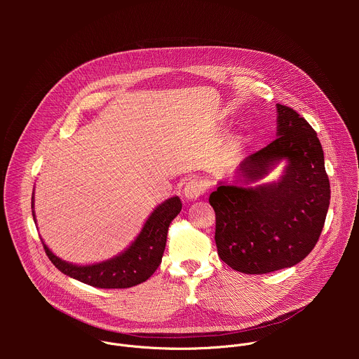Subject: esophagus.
Segmentation results:
<instances>
[{"mask_svg": "<svg viewBox=\"0 0 359 359\" xmlns=\"http://www.w3.org/2000/svg\"><path fill=\"white\" fill-rule=\"evenodd\" d=\"M203 193H204V184H203V182H200L197 179H193L190 182H187L186 186H184V190H183V194H184L186 200H196Z\"/></svg>", "mask_w": 359, "mask_h": 359, "instance_id": "1", "label": "esophagus"}]
</instances>
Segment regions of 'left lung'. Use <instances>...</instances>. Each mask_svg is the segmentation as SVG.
<instances>
[{
	"mask_svg": "<svg viewBox=\"0 0 359 359\" xmlns=\"http://www.w3.org/2000/svg\"><path fill=\"white\" fill-rule=\"evenodd\" d=\"M276 136L209 197L220 259L244 274H267L304 260L320 238L330 206L324 151L311 125L277 104ZM281 161L286 166L277 182L253 184Z\"/></svg>",
	"mask_w": 359,
	"mask_h": 359,
	"instance_id": "obj_1",
	"label": "left lung"
}]
</instances>
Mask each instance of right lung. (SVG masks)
<instances>
[{
  "label": "right lung",
  "mask_w": 359,
  "mask_h": 359,
  "mask_svg": "<svg viewBox=\"0 0 359 359\" xmlns=\"http://www.w3.org/2000/svg\"><path fill=\"white\" fill-rule=\"evenodd\" d=\"M31 209L34 222H36L34 194ZM180 210L182 201L177 196L165 200L150 213L140 233L128 248L115 257L100 263L85 266L68 263L57 257L43 240H41L48 259L65 276L96 288H129L146 281L159 267L166 247L168 229Z\"/></svg>",
  "instance_id": "right-lung-1"
}]
</instances>
